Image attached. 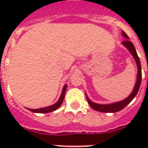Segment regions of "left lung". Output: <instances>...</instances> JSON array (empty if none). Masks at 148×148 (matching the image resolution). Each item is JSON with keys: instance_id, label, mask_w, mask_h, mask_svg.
Masks as SVG:
<instances>
[{"instance_id": "1", "label": "left lung", "mask_w": 148, "mask_h": 148, "mask_svg": "<svg viewBox=\"0 0 148 148\" xmlns=\"http://www.w3.org/2000/svg\"><path fill=\"white\" fill-rule=\"evenodd\" d=\"M122 34L124 36V38H126V40H124L122 42V45L125 46L127 48L130 53L132 54V56L134 58V60L136 61L137 66H138V77H137V81H136L135 86L134 88L133 91L131 92V94L129 95L128 97H127L126 99H124L121 101H118V102H115V103H110V104H99V103H94L93 101H91L90 99L88 98L87 95H86V97L88 100V102L89 103V105L91 108H93L94 110L100 111V112H104V113H115L119 111V110L124 109L132 100H133L135 96L137 95L138 92V90L140 88V83H141V66H140V62L138 58V53L136 52V50L134 48V46L132 43L128 40L129 38L128 36L127 35L126 33L124 31H122Z\"/></svg>"}]
</instances>
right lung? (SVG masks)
<instances>
[{
	"label": "right lung",
	"instance_id": "obj_1",
	"mask_svg": "<svg viewBox=\"0 0 148 148\" xmlns=\"http://www.w3.org/2000/svg\"><path fill=\"white\" fill-rule=\"evenodd\" d=\"M66 89H67V85L65 84L62 90V93L60 95V97L59 98V100L58 101L57 103H55L54 104L51 106H48V107H46V108H39V109H28L32 112L34 113H40V114H45V113H49L51 112V111H53L55 110L56 109L60 108V106L61 105L63 101H64V95H65V91H66Z\"/></svg>",
	"mask_w": 148,
	"mask_h": 148
}]
</instances>
